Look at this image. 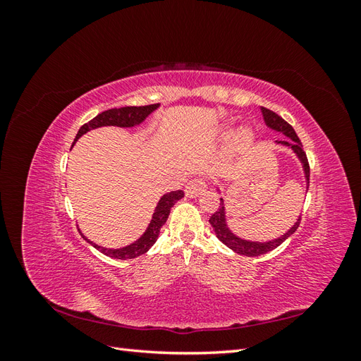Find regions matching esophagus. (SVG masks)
<instances>
[{"mask_svg": "<svg viewBox=\"0 0 361 361\" xmlns=\"http://www.w3.org/2000/svg\"><path fill=\"white\" fill-rule=\"evenodd\" d=\"M204 191H206V183L202 179H192L185 185V194H187V197H191V199L199 197V195H202Z\"/></svg>", "mask_w": 361, "mask_h": 361, "instance_id": "esophagus-1", "label": "esophagus"}]
</instances>
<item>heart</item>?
I'll use <instances>...</instances> for the list:
<instances>
[{"instance_id":"b5f03b06","label":"heart","mask_w":361,"mask_h":361,"mask_svg":"<svg viewBox=\"0 0 361 361\" xmlns=\"http://www.w3.org/2000/svg\"><path fill=\"white\" fill-rule=\"evenodd\" d=\"M251 140H253V135H251L250 130L243 129V130H239L238 135H236V145L239 147H247L251 143Z\"/></svg>"}]
</instances>
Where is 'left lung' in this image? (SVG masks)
Segmentation results:
<instances>
[{
    "mask_svg": "<svg viewBox=\"0 0 361 361\" xmlns=\"http://www.w3.org/2000/svg\"><path fill=\"white\" fill-rule=\"evenodd\" d=\"M262 110V116H264L265 120V125L272 129V130H277V133H281L283 135H286L288 140H283V141H276V145H281V146H286L289 147L297 158L300 159V162L302 164V171H304V178H305V185H307L309 190V178H310V167H309V161L307 157H305L304 150H302V145L298 138V135L295 134L293 128L285 122L279 114H276L274 111L268 110V108H260ZM216 191L220 192V188H216ZM301 221V215L297 218V221L293 223V226L289 228L286 233L280 235L276 239H271V241H250V239H244V238H239L238 235H235L231 227L227 224V215H226V206H224V200L223 197L220 199V207H218V211L209 218V223L214 228V232L216 235V238L220 239V241L227 245L231 250H233L235 253L238 255H243V256H248V257H255V256H260V255H265L268 251L277 248L280 244H283L286 241L289 236L293 235V232L297 231L298 226Z\"/></svg>",
    "mask_w": 361,
    "mask_h": 361,
    "instance_id": "8db88e82",
    "label": "left lung"
}]
</instances>
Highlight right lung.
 <instances>
[{
	"label": "right lung",
	"instance_id": "add662e5",
	"mask_svg": "<svg viewBox=\"0 0 361 361\" xmlns=\"http://www.w3.org/2000/svg\"><path fill=\"white\" fill-rule=\"evenodd\" d=\"M159 104H154V105H146V106H123V108H111V110H106L101 114H97L94 118H92L89 123H85L80 128L78 134H76L73 145L78 141V138L81 135H84L85 133H89L92 129L96 128H102V126H118V128H134L138 126L145 122V120L154 113L155 110H158ZM72 145V146H73ZM183 197V191H171L164 194L162 197L159 199L155 212L152 215V220L149 223V226L146 227L145 233L141 235L137 241H134L133 244H129L126 247H120V248H106L102 245H97L90 239H87L82 233L81 236L85 239L87 243L92 244L96 250H99L102 255L113 257V259H120V260H126V259H134L138 257L141 255H145L149 251V248L157 243V239L159 236V231L161 227L166 224L167 218L170 215V211L173 204L176 203L178 200H180Z\"/></svg>",
	"mask_w": 361,
	"mask_h": 361
}]
</instances>
